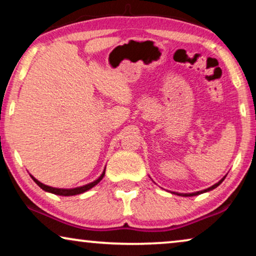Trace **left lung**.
<instances>
[{"mask_svg":"<svg viewBox=\"0 0 256 256\" xmlns=\"http://www.w3.org/2000/svg\"><path fill=\"white\" fill-rule=\"evenodd\" d=\"M225 180V177L222 178V180H220L218 183L216 184H214V185H212L211 188H205V190H202V191H198V192H194V194H177L178 196H183V197H191V196H197V194H204V192H208V191H211V190H213V188H216V186H219L220 184L222 183V180Z\"/></svg>","mask_w":256,"mask_h":256,"instance_id":"1","label":"left lung"}]
</instances>
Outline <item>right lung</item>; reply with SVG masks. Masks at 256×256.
<instances>
[{"label": "right lung", "mask_w": 256, "mask_h": 256, "mask_svg": "<svg viewBox=\"0 0 256 256\" xmlns=\"http://www.w3.org/2000/svg\"><path fill=\"white\" fill-rule=\"evenodd\" d=\"M104 176V172L101 174V176L98 178L96 180L92 182V183L90 184H86L84 185V186H80V188H51V186H48V185H45L43 183H40V180H37L36 178L31 176V178L36 182V184L40 186V188H43L44 191H48V192H51V194H58V196H76V194H84V192H86L87 190H90V188H92L93 186H96V185L99 183V182L102 180Z\"/></svg>", "instance_id": "1"}]
</instances>
